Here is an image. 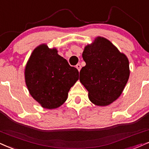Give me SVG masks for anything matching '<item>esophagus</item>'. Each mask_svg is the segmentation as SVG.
<instances>
[{"instance_id":"obj_1","label":"esophagus","mask_w":149,"mask_h":149,"mask_svg":"<svg viewBox=\"0 0 149 149\" xmlns=\"http://www.w3.org/2000/svg\"><path fill=\"white\" fill-rule=\"evenodd\" d=\"M76 68H77V69L78 70H79V71H80V70H81V66L80 64L79 63V64H77V65H76Z\"/></svg>"}]
</instances>
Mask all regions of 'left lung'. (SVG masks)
<instances>
[{
    "instance_id": "left-lung-1",
    "label": "left lung",
    "mask_w": 149,
    "mask_h": 149,
    "mask_svg": "<svg viewBox=\"0 0 149 149\" xmlns=\"http://www.w3.org/2000/svg\"><path fill=\"white\" fill-rule=\"evenodd\" d=\"M86 65L80 71V82L88 91L91 102L106 106L122 95L130 75L129 61L109 40L97 36L84 47Z\"/></svg>"
}]
</instances>
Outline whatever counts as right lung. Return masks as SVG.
Wrapping results in <instances>:
<instances>
[{"mask_svg":"<svg viewBox=\"0 0 149 149\" xmlns=\"http://www.w3.org/2000/svg\"><path fill=\"white\" fill-rule=\"evenodd\" d=\"M25 81L33 98L46 109H55L65 102L68 92L79 79V71L58 54L56 47L39 45L25 68Z\"/></svg>","mask_w":149,"mask_h":149,"instance_id":"obj_1","label":"right lung"}]
</instances>
